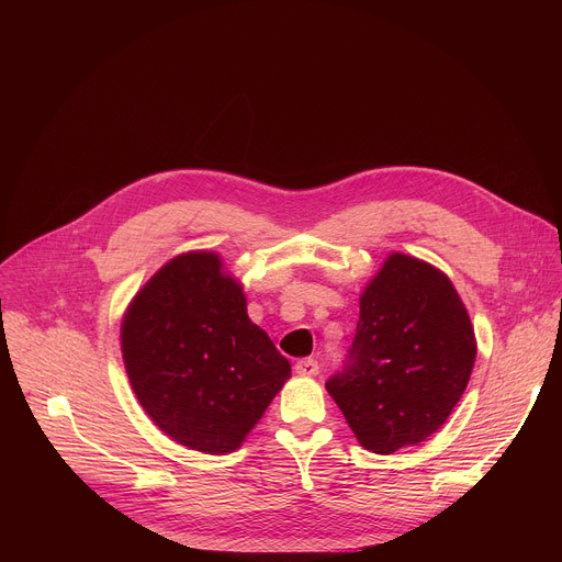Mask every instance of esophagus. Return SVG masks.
I'll use <instances>...</instances> for the list:
<instances>
[{
  "label": "esophagus",
  "mask_w": 562,
  "mask_h": 562,
  "mask_svg": "<svg viewBox=\"0 0 562 562\" xmlns=\"http://www.w3.org/2000/svg\"><path fill=\"white\" fill-rule=\"evenodd\" d=\"M317 371H319V364L315 358H302L295 362V373H300V375L311 378V375H317Z\"/></svg>",
  "instance_id": "obj_1"
}]
</instances>
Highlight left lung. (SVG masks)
Segmentation results:
<instances>
[{
    "label": "left lung",
    "mask_w": 562,
    "mask_h": 562,
    "mask_svg": "<svg viewBox=\"0 0 562 562\" xmlns=\"http://www.w3.org/2000/svg\"><path fill=\"white\" fill-rule=\"evenodd\" d=\"M473 360V327L449 278L393 254L360 297L353 342L327 391L358 442L386 456L445 425Z\"/></svg>",
    "instance_id": "8db88e82"
}]
</instances>
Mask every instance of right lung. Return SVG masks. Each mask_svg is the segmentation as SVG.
<instances>
[{
	"instance_id": "right-lung-1",
	"label": "right lung",
	"mask_w": 562,
	"mask_h": 562,
	"mask_svg": "<svg viewBox=\"0 0 562 562\" xmlns=\"http://www.w3.org/2000/svg\"><path fill=\"white\" fill-rule=\"evenodd\" d=\"M122 353L153 423L204 453L243 445L291 375L215 254L173 258L146 282L124 315Z\"/></svg>"
}]
</instances>
